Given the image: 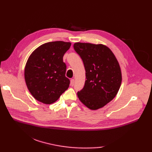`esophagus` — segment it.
<instances>
[{"instance_id": "34e87169", "label": "esophagus", "mask_w": 152, "mask_h": 152, "mask_svg": "<svg viewBox=\"0 0 152 152\" xmlns=\"http://www.w3.org/2000/svg\"><path fill=\"white\" fill-rule=\"evenodd\" d=\"M74 84V79H71L70 80V86H73Z\"/></svg>"}]
</instances>
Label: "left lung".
<instances>
[{
    "instance_id": "left-lung-1",
    "label": "left lung",
    "mask_w": 152,
    "mask_h": 152,
    "mask_svg": "<svg viewBox=\"0 0 152 152\" xmlns=\"http://www.w3.org/2000/svg\"><path fill=\"white\" fill-rule=\"evenodd\" d=\"M74 48L82 58L86 70L83 88L77 93L91 110L102 108L117 95L121 86V69L114 54L103 44L76 42Z\"/></svg>"
}]
</instances>
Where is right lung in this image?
Returning a JSON list of instances; mask_svg holds the SVG:
<instances>
[{
    "instance_id": "obj_1",
    "label": "right lung",
    "mask_w": 152,
    "mask_h": 152,
    "mask_svg": "<svg viewBox=\"0 0 152 152\" xmlns=\"http://www.w3.org/2000/svg\"><path fill=\"white\" fill-rule=\"evenodd\" d=\"M71 46L63 41L50 42L37 48L27 61L25 80L33 97L46 104L57 101L69 88L63 57Z\"/></svg>"
}]
</instances>
